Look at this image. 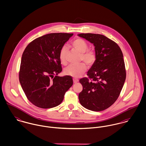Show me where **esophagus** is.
<instances>
[{
  "instance_id": "esophagus-1",
  "label": "esophagus",
  "mask_w": 146,
  "mask_h": 146,
  "mask_svg": "<svg viewBox=\"0 0 146 146\" xmlns=\"http://www.w3.org/2000/svg\"><path fill=\"white\" fill-rule=\"evenodd\" d=\"M73 82H74V83H78L79 82V80L76 79V78H74L73 79Z\"/></svg>"
}]
</instances>
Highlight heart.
Returning <instances> with one entry per match:
<instances>
[{
    "mask_svg": "<svg viewBox=\"0 0 146 146\" xmlns=\"http://www.w3.org/2000/svg\"><path fill=\"white\" fill-rule=\"evenodd\" d=\"M72 46L75 48L80 53H81V60L88 65H92L95 62L96 59V52L88 49V44L85 40L81 38L75 39L72 42ZM67 51V48L66 46H63L61 49L59 58L61 63L63 64H66V55ZM86 70V67L83 63L78 64H70L64 70L65 74L72 76L74 78H78Z\"/></svg>",
    "mask_w": 146,
    "mask_h": 146,
    "instance_id": "heart-1",
    "label": "heart"
}]
</instances>
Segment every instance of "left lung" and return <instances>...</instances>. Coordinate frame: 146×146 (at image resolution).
<instances>
[{
  "label": "left lung",
  "mask_w": 146,
  "mask_h": 146,
  "mask_svg": "<svg viewBox=\"0 0 146 146\" xmlns=\"http://www.w3.org/2000/svg\"><path fill=\"white\" fill-rule=\"evenodd\" d=\"M93 44L96 59L87 72L89 78L79 82L83 90L79 94L80 104L93 111L110 107L118 98L126 79L123 54L119 46L101 34H79Z\"/></svg>",
  "instance_id": "obj_1"
}]
</instances>
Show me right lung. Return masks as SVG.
I'll return each mask as SVG.
<instances>
[{
  "instance_id": "right-lung-1",
  "label": "right lung",
  "mask_w": 146,
  "mask_h": 146,
  "mask_svg": "<svg viewBox=\"0 0 146 146\" xmlns=\"http://www.w3.org/2000/svg\"><path fill=\"white\" fill-rule=\"evenodd\" d=\"M72 35L67 33L46 34L35 39L25 48L21 58L19 80L27 99L35 106L42 108L58 106L72 85L71 76H57L62 70L60 50Z\"/></svg>"
}]
</instances>
